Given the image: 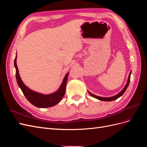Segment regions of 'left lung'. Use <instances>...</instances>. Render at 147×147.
Listing matches in <instances>:
<instances>
[{
  "label": "left lung",
  "instance_id": "8db88e82",
  "mask_svg": "<svg viewBox=\"0 0 147 147\" xmlns=\"http://www.w3.org/2000/svg\"><path fill=\"white\" fill-rule=\"evenodd\" d=\"M131 74V72H130L129 75L128 80H127V83H126V84L125 87L124 88V89H123V90L121 92H120L119 93H118V94H117L116 96H113V97H99V96H96V95H94V94H92V93H91L90 92H89V94H90L91 96H92V97H95V98H96V99H99V100H103V101H112V100H116V99H117L118 98H119V97L120 96H121L124 94V92L126 91V89H127V86H128V85H129V82H130Z\"/></svg>",
  "mask_w": 147,
  "mask_h": 147
}]
</instances>
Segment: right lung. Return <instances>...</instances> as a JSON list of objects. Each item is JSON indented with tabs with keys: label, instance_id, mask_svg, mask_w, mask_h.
<instances>
[{
	"label": "right lung",
	"instance_id": "1",
	"mask_svg": "<svg viewBox=\"0 0 147 147\" xmlns=\"http://www.w3.org/2000/svg\"><path fill=\"white\" fill-rule=\"evenodd\" d=\"M14 65L16 69V78L18 84L21 88L22 92H23L26 98L32 105L38 108L50 107H53L56 105L57 103H59L61 100L63 99L65 94V86L69 76V73L65 75L64 80L58 90L53 93V94L44 95L30 90L22 82L16 64V56L14 61Z\"/></svg>",
	"mask_w": 147,
	"mask_h": 147
}]
</instances>
